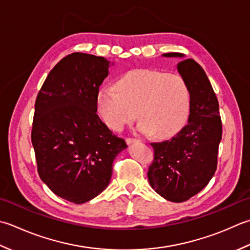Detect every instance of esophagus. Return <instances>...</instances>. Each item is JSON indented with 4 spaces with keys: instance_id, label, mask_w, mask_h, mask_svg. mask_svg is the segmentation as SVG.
Here are the masks:
<instances>
[{
    "instance_id": "34e87169",
    "label": "esophagus",
    "mask_w": 250,
    "mask_h": 250,
    "mask_svg": "<svg viewBox=\"0 0 250 250\" xmlns=\"http://www.w3.org/2000/svg\"><path fill=\"white\" fill-rule=\"evenodd\" d=\"M138 141H140V140L137 138H132V137H127L126 138L127 144H132V142H138Z\"/></svg>"
}]
</instances>
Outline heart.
<instances>
[{"label":"heart","mask_w":250,"mask_h":250,"mask_svg":"<svg viewBox=\"0 0 250 250\" xmlns=\"http://www.w3.org/2000/svg\"><path fill=\"white\" fill-rule=\"evenodd\" d=\"M190 108L191 90L185 78L151 69L130 70L115 86H104L97 94V110L110 129L122 130L138 114L139 130L156 138L175 135Z\"/></svg>","instance_id":"obj_1"}]
</instances>
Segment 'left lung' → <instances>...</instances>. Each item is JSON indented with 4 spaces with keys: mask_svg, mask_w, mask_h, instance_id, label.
Returning <instances> with one entry per match:
<instances>
[{
    "mask_svg": "<svg viewBox=\"0 0 250 250\" xmlns=\"http://www.w3.org/2000/svg\"><path fill=\"white\" fill-rule=\"evenodd\" d=\"M165 57H182L167 53ZM191 90L188 124L170 140L152 142L154 157L147 171L151 187L167 201L181 203L197 194L217 169L222 122L215 91L195 60L177 64Z\"/></svg>",
    "mask_w": 250,
    "mask_h": 250,
    "instance_id": "left-lung-1",
    "label": "left lung"
}]
</instances>
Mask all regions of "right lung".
Wrapping results in <instances>:
<instances>
[{
  "label": "right lung",
  "instance_id": "obj_1",
  "mask_svg": "<svg viewBox=\"0 0 250 250\" xmlns=\"http://www.w3.org/2000/svg\"><path fill=\"white\" fill-rule=\"evenodd\" d=\"M109 63L83 53L65 56L35 100L31 141L39 176L56 195L74 204L90 201L108 187L113 161L127 146L96 113Z\"/></svg>",
  "mask_w": 250,
  "mask_h": 250
}]
</instances>
